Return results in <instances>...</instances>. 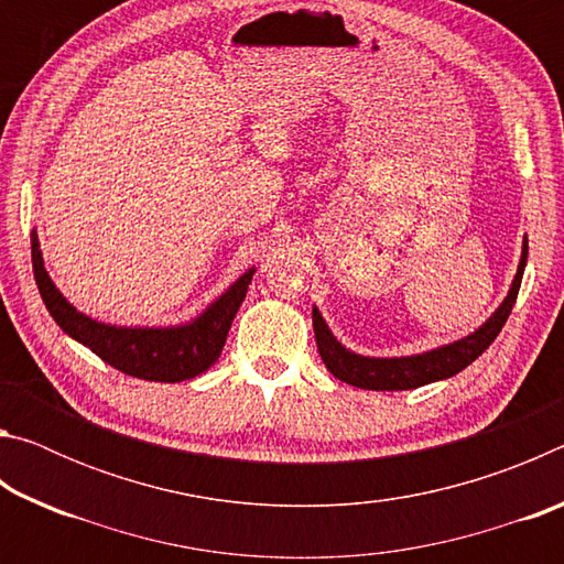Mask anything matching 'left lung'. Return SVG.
<instances>
[{
    "mask_svg": "<svg viewBox=\"0 0 564 564\" xmlns=\"http://www.w3.org/2000/svg\"><path fill=\"white\" fill-rule=\"evenodd\" d=\"M524 263H528V238H524L522 243L520 265L510 285V293L505 295L500 308L467 338L447 343V346H441L435 350L420 352V356L366 358L358 356V352H350L348 348H343L336 336L328 330L318 308H313V333H316L321 358L326 362L330 373L343 380V383L366 390H410L435 383V380L443 378H453L455 373H460L463 368L470 366L477 356H482V352L490 348V343L498 338L505 321H508L512 313L514 301H518Z\"/></svg>",
    "mask_w": 564,
    "mask_h": 564,
    "instance_id": "8db88e82",
    "label": "left lung"
}]
</instances>
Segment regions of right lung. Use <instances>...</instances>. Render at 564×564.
<instances>
[{"mask_svg":"<svg viewBox=\"0 0 564 564\" xmlns=\"http://www.w3.org/2000/svg\"><path fill=\"white\" fill-rule=\"evenodd\" d=\"M32 265L46 311L52 313L56 326L66 336L79 340L82 346L97 352L104 362H109L121 373L156 380V383H181V380L196 378L214 366L221 356L238 305L246 299L248 283L253 279V269L246 271L221 299L214 301L202 316L186 326L123 328L91 321L64 299L44 269L36 231H32Z\"/></svg>","mask_w":564,"mask_h":564,"instance_id":"obj_1","label":"right lung"}]
</instances>
